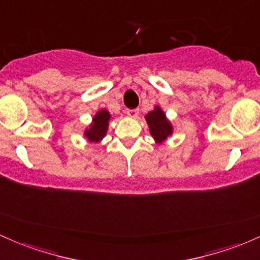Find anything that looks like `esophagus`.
<instances>
[{"mask_svg":"<svg viewBox=\"0 0 260 260\" xmlns=\"http://www.w3.org/2000/svg\"><path fill=\"white\" fill-rule=\"evenodd\" d=\"M126 114L130 116V118H138L139 116V109H127Z\"/></svg>","mask_w":260,"mask_h":260,"instance_id":"esophagus-1","label":"esophagus"}]
</instances>
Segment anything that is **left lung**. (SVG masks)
Returning <instances> with one entry per match:
<instances>
[{
	"label": "left lung",
	"instance_id": "obj_1",
	"mask_svg": "<svg viewBox=\"0 0 260 260\" xmlns=\"http://www.w3.org/2000/svg\"><path fill=\"white\" fill-rule=\"evenodd\" d=\"M146 120L150 125V133L157 142H162L172 134V126L166 119L165 113L158 107L146 115Z\"/></svg>",
	"mask_w": 260,
	"mask_h": 260
}]
</instances>
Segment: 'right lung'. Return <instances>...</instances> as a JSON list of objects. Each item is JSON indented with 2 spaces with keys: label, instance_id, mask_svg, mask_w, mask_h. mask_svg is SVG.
<instances>
[{
  "label": "right lung",
  "instance_id": "right-lung-1",
  "mask_svg": "<svg viewBox=\"0 0 260 260\" xmlns=\"http://www.w3.org/2000/svg\"><path fill=\"white\" fill-rule=\"evenodd\" d=\"M110 119V114L107 110H101L97 113V115L93 119L92 126L89 127V130L86 131V136L91 141H101L104 138V135L107 134L108 129V121Z\"/></svg>",
  "mask_w": 260,
  "mask_h": 260
}]
</instances>
